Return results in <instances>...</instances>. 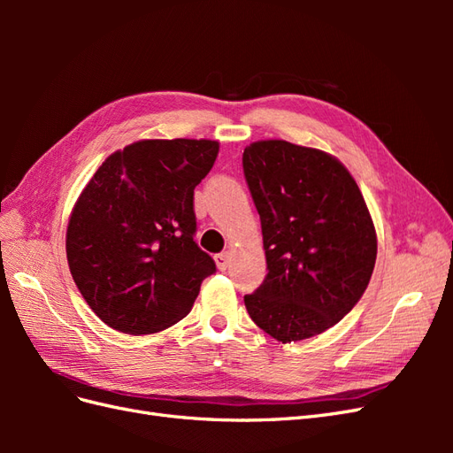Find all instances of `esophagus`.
<instances>
[{"instance_id": "esophagus-1", "label": "esophagus", "mask_w": 453, "mask_h": 453, "mask_svg": "<svg viewBox=\"0 0 453 453\" xmlns=\"http://www.w3.org/2000/svg\"><path fill=\"white\" fill-rule=\"evenodd\" d=\"M215 263H217V268H219V270H225V268L228 266V263H230V253H228V251H223V253L215 255Z\"/></svg>"}]
</instances>
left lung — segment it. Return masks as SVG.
I'll list each match as a JSON object with an SVG mask.
<instances>
[{"instance_id":"8db88e82","label":"left lung","mask_w":453,"mask_h":453,"mask_svg":"<svg viewBox=\"0 0 453 453\" xmlns=\"http://www.w3.org/2000/svg\"><path fill=\"white\" fill-rule=\"evenodd\" d=\"M260 215L266 278L243 303L272 338L296 342L344 319L376 263V230L361 190L331 155L283 140L243 149Z\"/></svg>"}]
</instances>
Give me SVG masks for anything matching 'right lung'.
Returning <instances> with one entry per match:
<instances>
[{
    "mask_svg": "<svg viewBox=\"0 0 453 453\" xmlns=\"http://www.w3.org/2000/svg\"><path fill=\"white\" fill-rule=\"evenodd\" d=\"M211 140H145L109 157L79 196L65 234L77 289L115 331L150 334L181 321L215 260L195 242V187Z\"/></svg>",
    "mask_w": 453,
    "mask_h": 453,
    "instance_id": "obj_1",
    "label": "right lung"
}]
</instances>
